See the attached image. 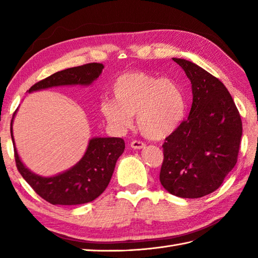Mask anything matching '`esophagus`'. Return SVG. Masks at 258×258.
<instances>
[{
  "label": "esophagus",
  "mask_w": 258,
  "mask_h": 258,
  "mask_svg": "<svg viewBox=\"0 0 258 258\" xmlns=\"http://www.w3.org/2000/svg\"><path fill=\"white\" fill-rule=\"evenodd\" d=\"M145 146L146 145L141 141H132V142H131V147H132V149H134V150L145 149Z\"/></svg>",
  "instance_id": "obj_1"
}]
</instances>
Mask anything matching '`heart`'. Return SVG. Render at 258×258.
<instances>
[{"instance_id": "b5f03b06", "label": "heart", "mask_w": 258, "mask_h": 258, "mask_svg": "<svg viewBox=\"0 0 258 258\" xmlns=\"http://www.w3.org/2000/svg\"><path fill=\"white\" fill-rule=\"evenodd\" d=\"M114 100L102 103V113L117 128L136 124L145 138L160 140L173 133L183 120L186 102L176 82L147 74L130 72L120 75L113 85Z\"/></svg>"}]
</instances>
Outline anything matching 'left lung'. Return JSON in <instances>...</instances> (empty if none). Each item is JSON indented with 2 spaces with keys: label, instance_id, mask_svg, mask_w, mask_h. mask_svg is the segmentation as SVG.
<instances>
[{
  "label": "left lung",
  "instance_id": "8db88e82",
  "mask_svg": "<svg viewBox=\"0 0 258 258\" xmlns=\"http://www.w3.org/2000/svg\"><path fill=\"white\" fill-rule=\"evenodd\" d=\"M190 81L188 118L165 139L160 180L168 193L199 199L222 185L237 162L242 119L222 82L195 63L173 58Z\"/></svg>",
  "mask_w": 258,
  "mask_h": 258
}]
</instances>
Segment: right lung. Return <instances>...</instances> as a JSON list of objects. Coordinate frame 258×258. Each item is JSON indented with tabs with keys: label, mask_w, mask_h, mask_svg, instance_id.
<instances>
[{
	"label": "right lung",
	"mask_w": 258,
	"mask_h": 258,
	"mask_svg": "<svg viewBox=\"0 0 258 258\" xmlns=\"http://www.w3.org/2000/svg\"><path fill=\"white\" fill-rule=\"evenodd\" d=\"M104 65L90 63L56 72L37 82L29 93L50 87L82 85L89 86L102 74ZM11 120L15 162L22 176L42 199L53 205H80L94 201L100 196L111 180L118 157L123 154L125 143L119 138H92L83 157L74 166L53 176H41L33 173L21 161L15 147L13 120Z\"/></svg>",
	"instance_id": "obj_1"
}]
</instances>
